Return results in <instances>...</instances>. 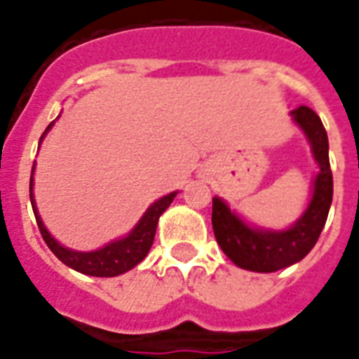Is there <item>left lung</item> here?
Returning a JSON list of instances; mask_svg holds the SVG:
<instances>
[{
  "label": "left lung",
  "mask_w": 359,
  "mask_h": 359,
  "mask_svg": "<svg viewBox=\"0 0 359 359\" xmlns=\"http://www.w3.org/2000/svg\"><path fill=\"white\" fill-rule=\"evenodd\" d=\"M311 142L312 155L320 172L314 180L311 204L292 227L285 231H266L250 227L246 221L231 212L225 202L215 196L212 201V227L215 241L234 265L253 272H274L297 263L311 252L320 238L331 201L333 176L330 166V142L322 118L311 107L299 106L292 111Z\"/></svg>",
  "instance_id": "left-lung-1"
}]
</instances>
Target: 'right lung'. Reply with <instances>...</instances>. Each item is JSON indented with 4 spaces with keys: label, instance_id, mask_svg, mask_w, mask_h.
<instances>
[{
    "label": "right lung",
    "instance_id": "add662e5",
    "mask_svg": "<svg viewBox=\"0 0 359 359\" xmlns=\"http://www.w3.org/2000/svg\"><path fill=\"white\" fill-rule=\"evenodd\" d=\"M50 126H53V123L47 126L45 134H47ZM32 189H34V177H29V201H32L34 214H36L37 227L41 231L43 241L50 248V252L55 253L56 257L69 269L88 274V276H100V278L118 276V274L134 269L140 261H144V257L149 253L151 246H153V241H155L158 217L163 215L164 210L168 208L172 201H174V196H176V193H170V195L158 198L157 202H153L144 214V217L138 221V225L132 229L125 238L109 242L107 246L100 248L96 252H75V250H69V248H64L62 244H58L45 229L41 217H39V212H37Z\"/></svg>",
    "mask_w": 359,
    "mask_h": 359
}]
</instances>
